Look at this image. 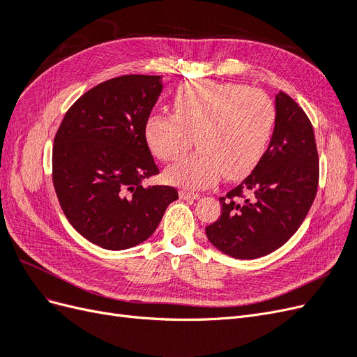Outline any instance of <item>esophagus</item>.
Instances as JSON below:
<instances>
[{
	"label": "esophagus",
	"instance_id": "34e87169",
	"mask_svg": "<svg viewBox=\"0 0 357 357\" xmlns=\"http://www.w3.org/2000/svg\"><path fill=\"white\" fill-rule=\"evenodd\" d=\"M178 195H180L181 199H198L201 197V193L189 192V190H180Z\"/></svg>",
	"mask_w": 357,
	"mask_h": 357
}]
</instances>
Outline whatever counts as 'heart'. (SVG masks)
Listing matches in <instances>:
<instances>
[{"label": "heart", "mask_w": 357, "mask_h": 357, "mask_svg": "<svg viewBox=\"0 0 357 357\" xmlns=\"http://www.w3.org/2000/svg\"><path fill=\"white\" fill-rule=\"evenodd\" d=\"M275 109L268 96L238 83L195 80L181 84L172 114L153 113L144 125L146 142L162 160L181 158L197 142L198 152L167 169L171 183L204 188L222 174L247 177L271 142Z\"/></svg>", "instance_id": "heart-1"}]
</instances>
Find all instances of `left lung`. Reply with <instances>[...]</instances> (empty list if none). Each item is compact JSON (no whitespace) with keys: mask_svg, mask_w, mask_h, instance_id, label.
Segmentation results:
<instances>
[{"mask_svg":"<svg viewBox=\"0 0 357 357\" xmlns=\"http://www.w3.org/2000/svg\"><path fill=\"white\" fill-rule=\"evenodd\" d=\"M275 126L259 165L220 197L222 214L205 228L210 243L236 259L273 253L304 222L319 186V153L305 112L280 91Z\"/></svg>","mask_w":357,"mask_h":357,"instance_id":"1","label":"left lung"}]
</instances>
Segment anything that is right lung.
<instances>
[{"label": "right lung", "mask_w": 357, "mask_h": 357, "mask_svg": "<svg viewBox=\"0 0 357 357\" xmlns=\"http://www.w3.org/2000/svg\"><path fill=\"white\" fill-rule=\"evenodd\" d=\"M162 92L160 75L128 74L96 84L63 116L53 142L52 178L73 228L107 250L155 232L176 188L142 181L159 174L144 125Z\"/></svg>", "instance_id": "1"}]
</instances>
